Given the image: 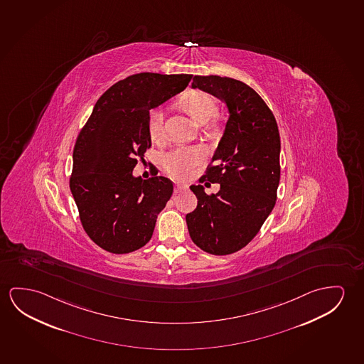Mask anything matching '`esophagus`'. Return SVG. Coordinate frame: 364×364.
Here are the masks:
<instances>
[{"instance_id": "esophagus-1", "label": "esophagus", "mask_w": 364, "mask_h": 364, "mask_svg": "<svg viewBox=\"0 0 364 364\" xmlns=\"http://www.w3.org/2000/svg\"><path fill=\"white\" fill-rule=\"evenodd\" d=\"M186 189H188L186 185L175 184V193H183Z\"/></svg>"}]
</instances>
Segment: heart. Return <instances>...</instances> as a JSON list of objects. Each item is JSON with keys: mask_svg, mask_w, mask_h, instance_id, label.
Wrapping results in <instances>:
<instances>
[{"mask_svg": "<svg viewBox=\"0 0 364 364\" xmlns=\"http://www.w3.org/2000/svg\"><path fill=\"white\" fill-rule=\"evenodd\" d=\"M185 109L191 113L196 122L209 119L215 113V103L212 98L202 90H191L183 98ZM149 134L154 141H161L164 132V113L160 108H154L149 112L147 118ZM204 151L200 147L180 146L162 157V166L175 179L189 178L194 168L203 161Z\"/></svg>", "mask_w": 364, "mask_h": 364, "instance_id": "1", "label": "heart"}]
</instances>
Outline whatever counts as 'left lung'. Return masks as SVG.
Listing matches in <instances>:
<instances>
[{
	"label": "left lung",
	"instance_id": "left-lung-1",
	"mask_svg": "<svg viewBox=\"0 0 364 364\" xmlns=\"http://www.w3.org/2000/svg\"><path fill=\"white\" fill-rule=\"evenodd\" d=\"M191 87L222 100L230 112L213 155L214 165L199 179L218 183L220 189L207 194L203 185H191L198 205L186 214L196 246L224 256L247 246L274 209L280 183V134L274 113L241 80L196 75Z\"/></svg>",
	"mask_w": 364,
	"mask_h": 364
}]
</instances>
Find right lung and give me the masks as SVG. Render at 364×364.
Masks as SVG:
<instances>
[{
  "instance_id": "add662e5",
  "label": "right lung",
  "mask_w": 364,
  "mask_h": 364,
  "mask_svg": "<svg viewBox=\"0 0 364 364\" xmlns=\"http://www.w3.org/2000/svg\"><path fill=\"white\" fill-rule=\"evenodd\" d=\"M191 74L139 73L113 84L95 103L74 146L70 191L85 233L116 255L151 240L157 215L173 194L171 180L132 175L151 147L147 118L188 87Z\"/></svg>"
}]
</instances>
